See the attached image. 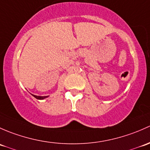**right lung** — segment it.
<instances>
[{
  "label": "right lung",
  "instance_id": "add662e5",
  "mask_svg": "<svg viewBox=\"0 0 150 150\" xmlns=\"http://www.w3.org/2000/svg\"><path fill=\"white\" fill-rule=\"evenodd\" d=\"M33 97H35V98L38 99V100H44V99L47 98L48 96H38V95H32Z\"/></svg>",
  "mask_w": 150,
  "mask_h": 150
}]
</instances>
